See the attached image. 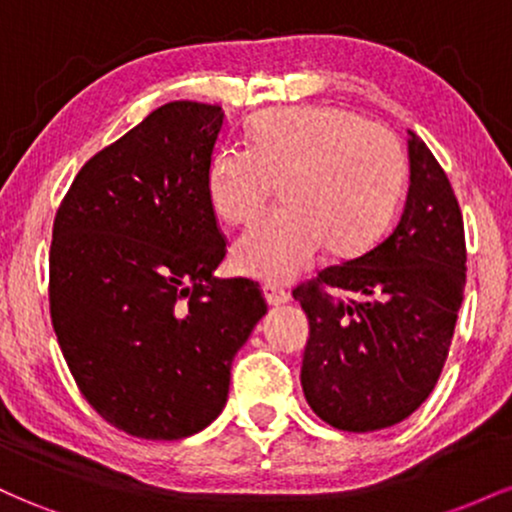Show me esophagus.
<instances>
[{
	"label": "esophagus",
	"mask_w": 512,
	"mask_h": 512,
	"mask_svg": "<svg viewBox=\"0 0 512 512\" xmlns=\"http://www.w3.org/2000/svg\"><path fill=\"white\" fill-rule=\"evenodd\" d=\"M264 298H267L269 305H281V303H289L291 301V293L279 289L276 284H264Z\"/></svg>",
	"instance_id": "esophagus-1"
}]
</instances>
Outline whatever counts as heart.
<instances>
[{
  "mask_svg": "<svg viewBox=\"0 0 512 512\" xmlns=\"http://www.w3.org/2000/svg\"><path fill=\"white\" fill-rule=\"evenodd\" d=\"M250 146H223L209 166L216 214L250 223L284 182V211L255 223L233 245V267L289 281L327 243L356 252L383 231L404 178L402 144L390 129L344 108H274L250 125Z\"/></svg>",
  "mask_w": 512,
  "mask_h": 512,
  "instance_id": "obj_1",
  "label": "heart"
}]
</instances>
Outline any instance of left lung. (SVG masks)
Listing matches in <instances>:
<instances>
[{
  "mask_svg": "<svg viewBox=\"0 0 512 512\" xmlns=\"http://www.w3.org/2000/svg\"><path fill=\"white\" fill-rule=\"evenodd\" d=\"M409 137V192L397 226L293 291L310 320L305 399L339 431L395 426L426 402L462 305L467 245L460 204L436 156L414 132ZM330 290L355 298L334 299Z\"/></svg>",
  "mask_w": 512,
  "mask_h": 512,
  "instance_id": "8db88e82",
  "label": "left lung"
}]
</instances>
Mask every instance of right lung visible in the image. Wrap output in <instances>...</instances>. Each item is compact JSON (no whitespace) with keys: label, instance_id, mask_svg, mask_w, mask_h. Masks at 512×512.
<instances>
[{"label":"right lung","instance_id":"right-lung-1","mask_svg":"<svg viewBox=\"0 0 512 512\" xmlns=\"http://www.w3.org/2000/svg\"><path fill=\"white\" fill-rule=\"evenodd\" d=\"M219 105H161L88 158L52 223L50 317L81 395L134 438L180 440L221 414L231 363L267 313L226 257L207 175Z\"/></svg>","mask_w":512,"mask_h":512}]
</instances>
